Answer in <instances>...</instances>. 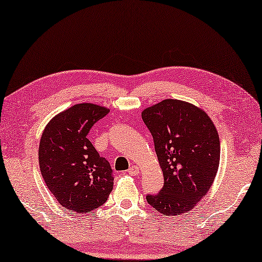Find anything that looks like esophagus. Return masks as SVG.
<instances>
[{"label":"esophagus","mask_w":262,"mask_h":262,"mask_svg":"<svg viewBox=\"0 0 262 262\" xmlns=\"http://www.w3.org/2000/svg\"><path fill=\"white\" fill-rule=\"evenodd\" d=\"M127 172H128V174H130V176H138L140 173V169L138 166H132V167H129V169H128Z\"/></svg>","instance_id":"esophagus-1"}]
</instances>
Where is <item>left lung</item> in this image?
<instances>
[{"instance_id":"obj_1","label":"left lung","mask_w":262,"mask_h":262,"mask_svg":"<svg viewBox=\"0 0 262 262\" xmlns=\"http://www.w3.org/2000/svg\"><path fill=\"white\" fill-rule=\"evenodd\" d=\"M142 120L153 136L164 186L147 203L164 215L190 211L203 198L220 165V138L203 110L179 99L145 109Z\"/></svg>"}]
</instances>
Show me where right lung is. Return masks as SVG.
<instances>
[{"label":"right lung","mask_w":262,"mask_h":262,"mask_svg":"<svg viewBox=\"0 0 262 262\" xmlns=\"http://www.w3.org/2000/svg\"><path fill=\"white\" fill-rule=\"evenodd\" d=\"M109 109L82 103L47 123L39 145L40 171L59 204L78 213L103 205L113 190V169L88 134Z\"/></svg>","instance_id":"right-lung-1"}]
</instances>
